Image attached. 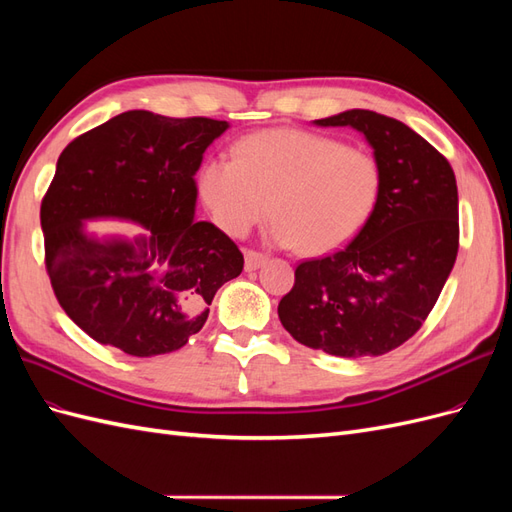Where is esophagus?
<instances>
[{
	"label": "esophagus",
	"mask_w": 512,
	"mask_h": 512,
	"mask_svg": "<svg viewBox=\"0 0 512 512\" xmlns=\"http://www.w3.org/2000/svg\"><path fill=\"white\" fill-rule=\"evenodd\" d=\"M243 256H245V269L247 271H254V269H258L262 262L267 260V256L262 254V252H256V250H245L243 252Z\"/></svg>",
	"instance_id": "34e87169"
}]
</instances>
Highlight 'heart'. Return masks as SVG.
<instances>
[{"mask_svg": "<svg viewBox=\"0 0 512 512\" xmlns=\"http://www.w3.org/2000/svg\"><path fill=\"white\" fill-rule=\"evenodd\" d=\"M196 185L228 235L245 237L269 211L273 243L324 254L367 222L378 203L380 166L367 149L333 136L275 128L241 138L235 160H207Z\"/></svg>", "mask_w": 512, "mask_h": 512, "instance_id": "obj_1", "label": "heart"}]
</instances>
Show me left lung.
<instances>
[{"instance_id":"left-lung-1","label":"left lung","mask_w":512,"mask_h":512,"mask_svg":"<svg viewBox=\"0 0 512 512\" xmlns=\"http://www.w3.org/2000/svg\"><path fill=\"white\" fill-rule=\"evenodd\" d=\"M365 134L380 166L378 203L346 247L303 260L277 314L299 344L380 356L423 327L459 250L455 173L406 123L363 108L316 119Z\"/></svg>"}]
</instances>
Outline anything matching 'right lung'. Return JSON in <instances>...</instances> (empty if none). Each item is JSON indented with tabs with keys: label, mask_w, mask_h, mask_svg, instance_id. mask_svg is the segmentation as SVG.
<instances>
[{
	"label": "right lung",
	"mask_w": 512,
	"mask_h": 512,
	"mask_svg": "<svg viewBox=\"0 0 512 512\" xmlns=\"http://www.w3.org/2000/svg\"><path fill=\"white\" fill-rule=\"evenodd\" d=\"M226 128L128 111L61 151L40 207L44 265L59 305L98 344L130 356L183 348L218 288L243 271L237 243L194 220V175ZM96 217L136 221L148 235L94 240L82 222Z\"/></svg>",
	"instance_id": "right-lung-1"
}]
</instances>
